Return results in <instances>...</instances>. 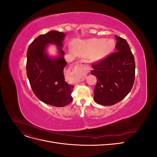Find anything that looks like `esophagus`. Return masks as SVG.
<instances>
[{
	"mask_svg": "<svg viewBox=\"0 0 157 157\" xmlns=\"http://www.w3.org/2000/svg\"><path fill=\"white\" fill-rule=\"evenodd\" d=\"M87 61L85 59H82L77 61V62L75 63L74 65H78L79 66V69L81 70L82 72L84 73H87L90 70V67L87 64Z\"/></svg>",
	"mask_w": 157,
	"mask_h": 157,
	"instance_id": "34e87169",
	"label": "esophagus"
}]
</instances>
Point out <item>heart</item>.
Listing matches in <instances>:
<instances>
[{"label": "heart", "mask_w": 157, "mask_h": 157, "mask_svg": "<svg viewBox=\"0 0 157 157\" xmlns=\"http://www.w3.org/2000/svg\"><path fill=\"white\" fill-rule=\"evenodd\" d=\"M75 51L78 54L87 56L91 55L94 60L105 58L113 50L115 42L112 39H90L78 40L73 44Z\"/></svg>", "instance_id": "obj_1"}]
</instances>
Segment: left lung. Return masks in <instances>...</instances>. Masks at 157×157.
<instances>
[{"label":"left lung","mask_w":157,"mask_h":157,"mask_svg":"<svg viewBox=\"0 0 157 157\" xmlns=\"http://www.w3.org/2000/svg\"><path fill=\"white\" fill-rule=\"evenodd\" d=\"M117 52L92 65L97 78L94 99L102 105H113L130 92L135 79V60L127 41L115 35Z\"/></svg>","instance_id":"1"}]
</instances>
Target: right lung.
I'll list each match as a JSON object with an SVG mask.
<instances>
[{
  "label": "right lung",
  "instance_id": "obj_1",
  "mask_svg": "<svg viewBox=\"0 0 157 157\" xmlns=\"http://www.w3.org/2000/svg\"><path fill=\"white\" fill-rule=\"evenodd\" d=\"M65 34L51 31L37 36L27 52V75L35 96L46 104L64 107L73 100V85L65 81L63 70L67 65L62 50ZM57 46L59 56L50 58L45 50L48 44Z\"/></svg>",
  "mask_w": 157,
  "mask_h": 157
}]
</instances>
